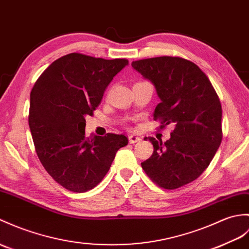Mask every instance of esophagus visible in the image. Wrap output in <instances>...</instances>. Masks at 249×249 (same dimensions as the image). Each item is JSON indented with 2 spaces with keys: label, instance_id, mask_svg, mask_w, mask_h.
I'll list each match as a JSON object with an SVG mask.
<instances>
[{
  "label": "esophagus",
  "instance_id": "34e87169",
  "mask_svg": "<svg viewBox=\"0 0 249 249\" xmlns=\"http://www.w3.org/2000/svg\"><path fill=\"white\" fill-rule=\"evenodd\" d=\"M128 140H129V143L132 144V143H136V142L141 141L142 138H141V137H138V136H136V135H131V136H129Z\"/></svg>",
  "mask_w": 249,
  "mask_h": 249
}]
</instances>
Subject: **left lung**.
Segmentation results:
<instances>
[{"label": "left lung", "mask_w": 249, "mask_h": 249, "mask_svg": "<svg viewBox=\"0 0 249 249\" xmlns=\"http://www.w3.org/2000/svg\"><path fill=\"white\" fill-rule=\"evenodd\" d=\"M131 66L155 85L161 102L154 120L160 121V129L174 125L164 143L148 137L154 152L141 163L142 169L160 188L186 186L203 174L221 145L222 105L217 93L198 66L181 57H153L132 61Z\"/></svg>", "instance_id": "obj_1"}]
</instances>
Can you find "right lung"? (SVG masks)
<instances>
[{"label": "right lung", "instance_id": "obj_1", "mask_svg": "<svg viewBox=\"0 0 249 249\" xmlns=\"http://www.w3.org/2000/svg\"><path fill=\"white\" fill-rule=\"evenodd\" d=\"M126 65L125 58L71 53L46 68L33 87L28 124L35 149L45 171L69 191L82 193L96 187L115 154L128 143L124 135L111 132L85 137V117L93 114Z\"/></svg>", "mask_w": 249, "mask_h": 249}]
</instances>
